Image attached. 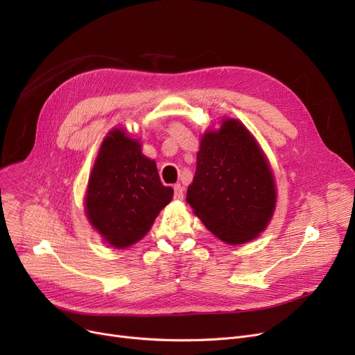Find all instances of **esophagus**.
Wrapping results in <instances>:
<instances>
[{
	"label": "esophagus",
	"mask_w": 355,
	"mask_h": 355,
	"mask_svg": "<svg viewBox=\"0 0 355 355\" xmlns=\"http://www.w3.org/2000/svg\"><path fill=\"white\" fill-rule=\"evenodd\" d=\"M174 198L175 200H182L184 198V189L181 187L180 184L174 185Z\"/></svg>",
	"instance_id": "1"
}]
</instances>
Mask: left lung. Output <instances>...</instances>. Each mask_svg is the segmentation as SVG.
<instances>
[{
	"mask_svg": "<svg viewBox=\"0 0 355 355\" xmlns=\"http://www.w3.org/2000/svg\"><path fill=\"white\" fill-rule=\"evenodd\" d=\"M197 153L187 202L216 237L241 245L262 233L273 216L276 187L268 159L246 126L221 121Z\"/></svg>",
	"mask_w": 355,
	"mask_h": 355,
	"instance_id": "obj_1",
	"label": "left lung"
}]
</instances>
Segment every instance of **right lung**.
Here are the masks:
<instances>
[{"mask_svg": "<svg viewBox=\"0 0 355 355\" xmlns=\"http://www.w3.org/2000/svg\"><path fill=\"white\" fill-rule=\"evenodd\" d=\"M174 190L162 185L155 161L122 128L103 139L89 177L86 216L110 246L123 249L141 240Z\"/></svg>", "mask_w": 355, "mask_h": 355, "instance_id": "obj_1", "label": "right lung"}]
</instances>
